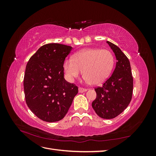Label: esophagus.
<instances>
[{"instance_id":"esophagus-1","label":"esophagus","mask_w":156,"mask_h":156,"mask_svg":"<svg viewBox=\"0 0 156 156\" xmlns=\"http://www.w3.org/2000/svg\"><path fill=\"white\" fill-rule=\"evenodd\" d=\"M87 90V88H82V87L79 88V93H83L84 92H86Z\"/></svg>"}]
</instances>
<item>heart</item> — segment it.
I'll list each match as a JSON object with an SVG mask.
<instances>
[{
  "instance_id": "obj_1",
  "label": "heart",
  "mask_w": 156,
  "mask_h": 156,
  "mask_svg": "<svg viewBox=\"0 0 156 156\" xmlns=\"http://www.w3.org/2000/svg\"><path fill=\"white\" fill-rule=\"evenodd\" d=\"M114 63V56L110 51L89 48L78 52L73 58L66 60L64 69L71 81L78 77L83 70L85 81L88 83L97 84L108 77Z\"/></svg>"
}]
</instances>
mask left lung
Masks as SVG:
<instances>
[{
  "label": "left lung",
  "mask_w": 156,
  "mask_h": 156,
  "mask_svg": "<svg viewBox=\"0 0 156 156\" xmlns=\"http://www.w3.org/2000/svg\"><path fill=\"white\" fill-rule=\"evenodd\" d=\"M107 43L115 53L117 62L111 77L102 87L95 88L96 98L92 107L102 119H112L121 114L129 104L133 79L129 59L119 47L110 41Z\"/></svg>",
  "instance_id": "1"
}]
</instances>
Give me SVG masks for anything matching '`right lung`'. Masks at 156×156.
<instances>
[{"instance_id": "right-lung-1", "label": "right lung", "mask_w": 156, "mask_h": 156, "mask_svg": "<svg viewBox=\"0 0 156 156\" xmlns=\"http://www.w3.org/2000/svg\"><path fill=\"white\" fill-rule=\"evenodd\" d=\"M73 48L45 44L28 62L23 80L25 97L30 111L40 119L54 122L66 115L78 87L64 77L65 58Z\"/></svg>"}]
</instances>
